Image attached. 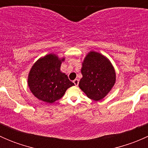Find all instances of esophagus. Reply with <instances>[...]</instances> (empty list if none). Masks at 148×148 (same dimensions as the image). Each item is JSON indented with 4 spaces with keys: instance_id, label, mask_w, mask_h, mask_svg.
Here are the masks:
<instances>
[{
    "instance_id": "1",
    "label": "esophagus",
    "mask_w": 148,
    "mask_h": 148,
    "mask_svg": "<svg viewBox=\"0 0 148 148\" xmlns=\"http://www.w3.org/2000/svg\"><path fill=\"white\" fill-rule=\"evenodd\" d=\"M73 82H74V84H75V86H78V84H79V79H74V81H73Z\"/></svg>"
}]
</instances>
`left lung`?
<instances>
[{"instance_id": "obj_1", "label": "left lung", "mask_w": 148, "mask_h": 148, "mask_svg": "<svg viewBox=\"0 0 148 148\" xmlns=\"http://www.w3.org/2000/svg\"><path fill=\"white\" fill-rule=\"evenodd\" d=\"M79 86L91 99L99 101L109 93L116 80L115 71L110 61L101 53L91 51L82 63Z\"/></svg>"}]
</instances>
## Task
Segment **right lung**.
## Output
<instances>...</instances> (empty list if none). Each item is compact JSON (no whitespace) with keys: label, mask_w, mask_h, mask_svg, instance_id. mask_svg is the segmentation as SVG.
<instances>
[{"label":"right lung","mask_w":148,"mask_h":148,"mask_svg":"<svg viewBox=\"0 0 148 148\" xmlns=\"http://www.w3.org/2000/svg\"><path fill=\"white\" fill-rule=\"evenodd\" d=\"M53 54L46 55L38 59L31 68L28 74V84L30 90L40 100L53 103L61 99L68 88L74 84L67 75L60 71L61 64Z\"/></svg>","instance_id":"obj_1"}]
</instances>
